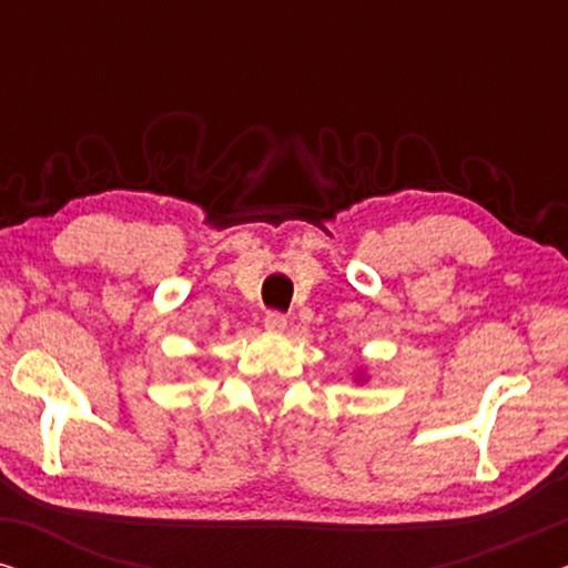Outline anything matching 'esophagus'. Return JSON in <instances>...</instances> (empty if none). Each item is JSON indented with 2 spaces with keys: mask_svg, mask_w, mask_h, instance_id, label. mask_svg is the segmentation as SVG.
<instances>
[{
  "mask_svg": "<svg viewBox=\"0 0 568 568\" xmlns=\"http://www.w3.org/2000/svg\"><path fill=\"white\" fill-rule=\"evenodd\" d=\"M263 325H266V331L271 333H282L286 328V315L284 313H266V317H263Z\"/></svg>",
  "mask_w": 568,
  "mask_h": 568,
  "instance_id": "34e87169",
  "label": "esophagus"
}]
</instances>
